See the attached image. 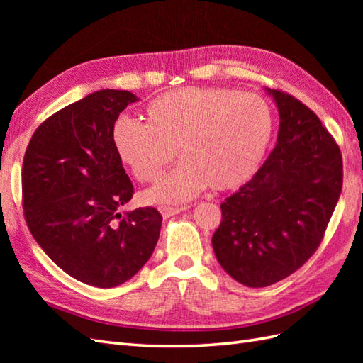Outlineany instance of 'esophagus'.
Here are the masks:
<instances>
[{"label":"esophagus","instance_id":"34e87169","mask_svg":"<svg viewBox=\"0 0 363 363\" xmlns=\"http://www.w3.org/2000/svg\"><path fill=\"white\" fill-rule=\"evenodd\" d=\"M189 207L190 206H181V207H177V206H160L159 211L165 218H168V217H172V215H176V213H179L182 211H187Z\"/></svg>","mask_w":363,"mask_h":363}]
</instances>
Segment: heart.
<instances>
[{
  "mask_svg": "<svg viewBox=\"0 0 363 363\" xmlns=\"http://www.w3.org/2000/svg\"><path fill=\"white\" fill-rule=\"evenodd\" d=\"M148 123L120 117L112 143L137 181L156 179L176 148L184 159L145 194L148 203H181L207 186L228 190L257 172L274 133L262 96L230 87H184L146 107Z\"/></svg>",
  "mask_w": 363,
  "mask_h": 363,
  "instance_id": "b5f03b06",
  "label": "heart"
}]
</instances>
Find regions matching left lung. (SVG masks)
Returning <instances> with one entry per match:
<instances>
[{"instance_id":"1","label":"left lung","mask_w":363,"mask_h":363,"mask_svg":"<svg viewBox=\"0 0 363 363\" xmlns=\"http://www.w3.org/2000/svg\"><path fill=\"white\" fill-rule=\"evenodd\" d=\"M281 125L257 173L221 203L212 246L225 272L268 287L303 267L325 237L343 186V160L320 118L282 90H269Z\"/></svg>"}]
</instances>
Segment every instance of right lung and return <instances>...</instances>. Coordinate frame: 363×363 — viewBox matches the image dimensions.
<instances>
[{"label": "right lung", "mask_w": 363, "mask_h": 363, "mask_svg": "<svg viewBox=\"0 0 363 363\" xmlns=\"http://www.w3.org/2000/svg\"><path fill=\"white\" fill-rule=\"evenodd\" d=\"M137 96L99 90L52 113L23 159L21 203L35 242L67 274L111 289L130 279L154 251L162 215L120 213L134 186L112 143V126Z\"/></svg>", "instance_id": "add662e5"}]
</instances>
